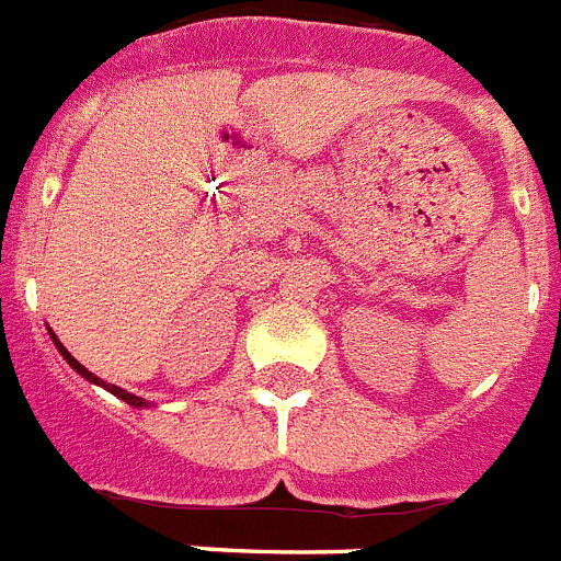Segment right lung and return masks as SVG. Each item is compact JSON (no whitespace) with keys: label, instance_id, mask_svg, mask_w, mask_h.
<instances>
[{"label":"right lung","instance_id":"1","mask_svg":"<svg viewBox=\"0 0 561 561\" xmlns=\"http://www.w3.org/2000/svg\"><path fill=\"white\" fill-rule=\"evenodd\" d=\"M49 336H53V342H56V348H58V351H61V356H64V359H67V362H69V365H72V368H76V370H78V374H81V376H83V379H89V381H95V385H103V388H106V390H108V393H114V396H117V399H123V401H126V404H131V408H146V401H142V399H140V396H134V393H126V390H123V388H117V385H106V381H103V379H98V376H95V374H89V370H87V368H83L81 362H78V359H76V356L69 354V351H67V348H64V345H61V342H58V336H56V334H53V331H49Z\"/></svg>","mask_w":561,"mask_h":561}]
</instances>
